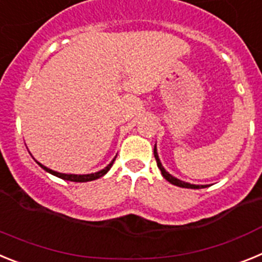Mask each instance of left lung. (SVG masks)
Segmentation results:
<instances>
[{
  "mask_svg": "<svg viewBox=\"0 0 262 262\" xmlns=\"http://www.w3.org/2000/svg\"><path fill=\"white\" fill-rule=\"evenodd\" d=\"M154 155H155V159H156L157 166H159V169H160V170H161V174H163V177L165 178V180L168 182H170V184H172V185H176V186L186 187V189H201V187H205V185H193V184H189V182L181 181V180H178V178H176L174 176H172V174H170V173L166 172L165 168H164L163 164H161V161H160L159 155H157L156 144H155V148H154Z\"/></svg>",
  "mask_w": 262,
  "mask_h": 262,
  "instance_id": "left-lung-1",
  "label": "left lung"
}]
</instances>
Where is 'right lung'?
<instances>
[{"mask_svg": "<svg viewBox=\"0 0 262 262\" xmlns=\"http://www.w3.org/2000/svg\"><path fill=\"white\" fill-rule=\"evenodd\" d=\"M115 159H117V156L111 160V163L108 164L106 168L101 169V170H98V172H96V173H89V174H67V173H59V172H55V170H52V169L47 168V166H45L43 164L39 163V161H36V163H38L41 168L45 169L46 172L51 173V174H53V176H56V177L61 178V180H67V181H72V182H88V181H93V180H97V178L105 176L106 173L110 170L111 166H113Z\"/></svg>", "mask_w": 262, "mask_h": 262, "instance_id": "add662e5", "label": "right lung"}]
</instances>
